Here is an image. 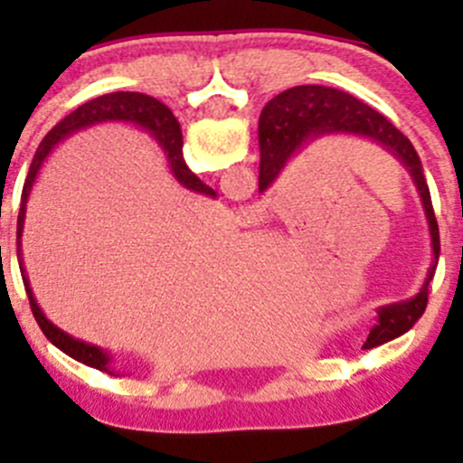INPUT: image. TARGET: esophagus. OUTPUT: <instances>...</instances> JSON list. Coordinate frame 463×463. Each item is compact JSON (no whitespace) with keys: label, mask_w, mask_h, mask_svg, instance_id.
I'll return each instance as SVG.
<instances>
[{"label":"esophagus","mask_w":463,"mask_h":463,"mask_svg":"<svg viewBox=\"0 0 463 463\" xmlns=\"http://www.w3.org/2000/svg\"><path fill=\"white\" fill-rule=\"evenodd\" d=\"M246 213H249V217H255V213H258V210H246Z\"/></svg>","instance_id":"1"}]
</instances>
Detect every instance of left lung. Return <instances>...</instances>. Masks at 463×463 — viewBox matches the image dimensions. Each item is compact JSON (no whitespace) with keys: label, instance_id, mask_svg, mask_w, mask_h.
<instances>
[{"label":"left lung","instance_id":"1","mask_svg":"<svg viewBox=\"0 0 463 463\" xmlns=\"http://www.w3.org/2000/svg\"><path fill=\"white\" fill-rule=\"evenodd\" d=\"M334 134H352V137L370 138L392 154L412 176V184L421 199L428 228L432 240V264L421 291L414 298L394 305L378 307L376 325L370 329L363 349L378 347L410 329L423 316L428 305V284H430L439 260V226L432 210L430 190L423 175L421 158L412 143L390 123L383 114L370 105L354 98L352 93L338 91L334 87L300 85L278 93L266 102L260 116V193L270 188L279 172L298 152L314 143L316 138L334 137Z\"/></svg>","mask_w":463,"mask_h":463}]
</instances>
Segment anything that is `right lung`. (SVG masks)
Here are the masks:
<instances>
[{"label": "right lung", "instance_id": "1", "mask_svg": "<svg viewBox=\"0 0 463 463\" xmlns=\"http://www.w3.org/2000/svg\"><path fill=\"white\" fill-rule=\"evenodd\" d=\"M98 123H132L138 128L152 132V137L156 138L158 145L163 147V152L167 154V163H170V170L175 175V179L179 181L184 188L193 190V193H202L205 197H217L210 185H205L184 161V137H181L179 120L172 116V111L167 109L163 102H158L156 98L145 96L138 91H114L105 93V96H98L93 100L85 102V105L78 107L76 111L67 116V118L60 120L53 129L44 137V141L37 147L35 156L29 167V176L24 181V190H22V203H20V214H17V258H20V270L22 279H24L26 296H29L31 311L35 316L37 325H40L42 334L51 340L58 349H62L67 356L76 358V361L85 363L89 367H96V370L107 372V374H114L111 370V356L105 349L96 347V345L85 343V340H78L73 335H69L67 331H62L60 326H55L53 322L42 314V309L37 307L35 296L31 291L29 278H26L24 261H22V231H24V219H26V202H29V194L35 184L37 175H40L42 163L46 161V156L51 154V149L55 147L60 141L69 138L71 134L80 132V129L91 128Z\"/></svg>", "mask_w": 463, "mask_h": 463}]
</instances>
